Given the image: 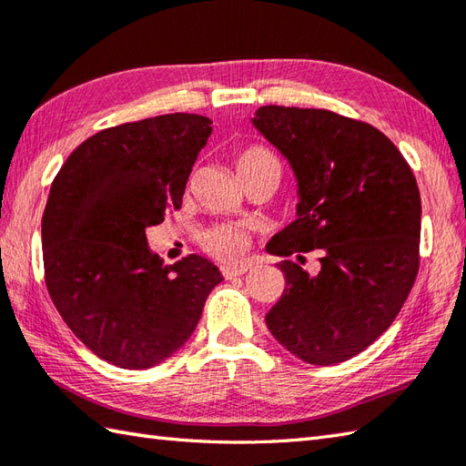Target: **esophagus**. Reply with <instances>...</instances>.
Instances as JSON below:
<instances>
[{
    "mask_svg": "<svg viewBox=\"0 0 466 466\" xmlns=\"http://www.w3.org/2000/svg\"><path fill=\"white\" fill-rule=\"evenodd\" d=\"M250 267H252L250 262H240V264H234V267H224L222 268V277L226 280L236 279V277H242V275H246V272L250 270Z\"/></svg>",
    "mask_w": 466,
    "mask_h": 466,
    "instance_id": "esophagus-1",
    "label": "esophagus"
}]
</instances>
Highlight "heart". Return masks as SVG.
<instances>
[{
  "label": "heart",
  "instance_id": "heart-1",
  "mask_svg": "<svg viewBox=\"0 0 466 466\" xmlns=\"http://www.w3.org/2000/svg\"><path fill=\"white\" fill-rule=\"evenodd\" d=\"M272 161L277 159L272 157L267 149L258 147V145H250V147H246L236 155V171H238L240 179L244 181L246 177H250L252 173H257ZM248 230H246L242 224L236 222L214 224L199 232L198 236V242L202 246V250L220 262L238 260L240 254L246 250V246H248Z\"/></svg>",
  "mask_w": 466,
  "mask_h": 466
}]
</instances>
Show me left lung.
Here are the masks:
<instances>
[{"label": "left lung", "instance_id": "8db88e82", "mask_svg": "<svg viewBox=\"0 0 466 466\" xmlns=\"http://www.w3.org/2000/svg\"><path fill=\"white\" fill-rule=\"evenodd\" d=\"M257 129L289 159L299 218L267 246L285 290L267 313L275 339L299 360L333 366L361 353L394 323L420 268V191L404 155L370 123L325 108L260 106Z\"/></svg>", "mask_w": 466, "mask_h": 466}]
</instances>
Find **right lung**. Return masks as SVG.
<instances>
[{"label": "right lung", "instance_id": "right-lung-1", "mask_svg": "<svg viewBox=\"0 0 466 466\" xmlns=\"http://www.w3.org/2000/svg\"><path fill=\"white\" fill-rule=\"evenodd\" d=\"M209 125L171 113L108 127L52 181L42 216L46 289L72 333L116 368H153L176 353L222 282L198 254L163 264L145 236L181 208Z\"/></svg>", "mask_w": 466, "mask_h": 466}]
</instances>
